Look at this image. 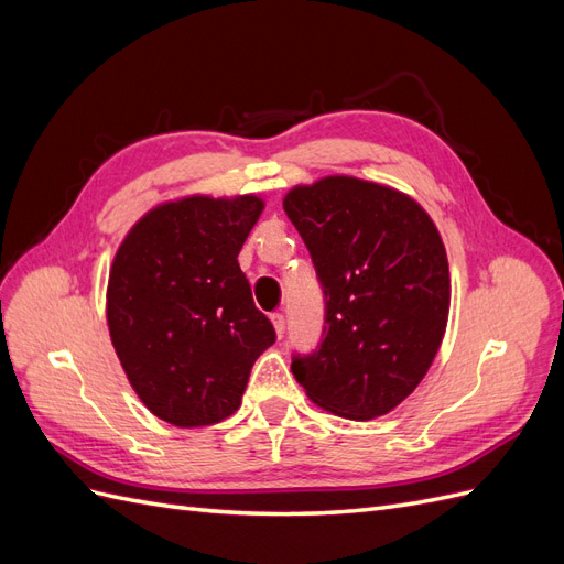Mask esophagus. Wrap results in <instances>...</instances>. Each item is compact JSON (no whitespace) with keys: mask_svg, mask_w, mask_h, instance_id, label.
Here are the masks:
<instances>
[{"mask_svg":"<svg viewBox=\"0 0 564 564\" xmlns=\"http://www.w3.org/2000/svg\"><path fill=\"white\" fill-rule=\"evenodd\" d=\"M270 322H272V327H275V334L282 336L284 334V315L282 313H272Z\"/></svg>","mask_w":564,"mask_h":564,"instance_id":"1","label":"esophagus"}]
</instances>
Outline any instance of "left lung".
<instances>
[{
  "label": "left lung",
  "mask_w": 564,
  "mask_h": 564,
  "mask_svg": "<svg viewBox=\"0 0 564 564\" xmlns=\"http://www.w3.org/2000/svg\"><path fill=\"white\" fill-rule=\"evenodd\" d=\"M282 207L324 289V334L292 373L317 406L369 421L392 412L431 369L449 317L442 237L421 204L355 176L294 185Z\"/></svg>",
  "instance_id": "obj_1"
}]
</instances>
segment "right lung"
<instances>
[{"instance_id":"add662e5","label":"right lung","mask_w":564,"mask_h":564,"mask_svg":"<svg viewBox=\"0 0 564 564\" xmlns=\"http://www.w3.org/2000/svg\"><path fill=\"white\" fill-rule=\"evenodd\" d=\"M265 202L187 195L145 212L110 265L112 348L150 414L202 429L235 414L249 371L275 344L237 263Z\"/></svg>"}]
</instances>
